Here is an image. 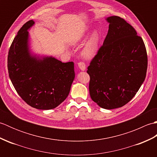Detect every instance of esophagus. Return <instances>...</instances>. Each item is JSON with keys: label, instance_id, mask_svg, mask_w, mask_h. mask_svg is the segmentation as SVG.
Segmentation results:
<instances>
[{"label": "esophagus", "instance_id": "1", "mask_svg": "<svg viewBox=\"0 0 157 157\" xmlns=\"http://www.w3.org/2000/svg\"><path fill=\"white\" fill-rule=\"evenodd\" d=\"M78 65L79 68L82 71H85L86 69V64L84 62H79L78 63Z\"/></svg>", "mask_w": 157, "mask_h": 157}]
</instances>
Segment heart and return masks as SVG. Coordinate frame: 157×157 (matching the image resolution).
Here are the masks:
<instances>
[{"mask_svg": "<svg viewBox=\"0 0 157 157\" xmlns=\"http://www.w3.org/2000/svg\"><path fill=\"white\" fill-rule=\"evenodd\" d=\"M86 34L82 35L79 37L76 38L74 42H78L82 39L86 38ZM100 42V35L97 31H94L91 34L88 41L86 42L84 47L82 48L81 51V55L83 58L85 59H92L94 58L97 55L98 51V46Z\"/></svg>", "mask_w": 157, "mask_h": 157, "instance_id": "b5f03b06", "label": "heart"}]
</instances>
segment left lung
<instances>
[{"instance_id": "1", "label": "left lung", "mask_w": 157, "mask_h": 157, "mask_svg": "<svg viewBox=\"0 0 157 157\" xmlns=\"http://www.w3.org/2000/svg\"><path fill=\"white\" fill-rule=\"evenodd\" d=\"M108 34L88 66L90 95L105 109L121 107L144 82L148 66L145 44L132 26L118 16L109 17Z\"/></svg>"}]
</instances>
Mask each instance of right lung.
Here are the masks:
<instances>
[{
    "instance_id": "obj_1",
    "label": "right lung",
    "mask_w": 157,
    "mask_h": 157,
    "mask_svg": "<svg viewBox=\"0 0 157 157\" xmlns=\"http://www.w3.org/2000/svg\"><path fill=\"white\" fill-rule=\"evenodd\" d=\"M30 20L17 32L9 51V75L18 94L32 107L56 108L69 95L75 78L73 62L62 63L51 56L32 55L29 47Z\"/></svg>"
}]
</instances>
